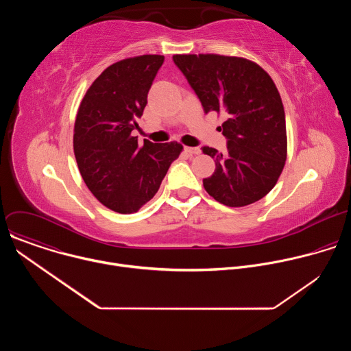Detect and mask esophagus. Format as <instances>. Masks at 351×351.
Instances as JSON below:
<instances>
[{
	"mask_svg": "<svg viewBox=\"0 0 351 351\" xmlns=\"http://www.w3.org/2000/svg\"><path fill=\"white\" fill-rule=\"evenodd\" d=\"M184 152L189 153L190 156H198L199 153H202V149H199L198 147H184Z\"/></svg>",
	"mask_w": 351,
	"mask_h": 351,
	"instance_id": "esophagus-1",
	"label": "esophagus"
}]
</instances>
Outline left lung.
<instances>
[{
  "instance_id": "8db88e82",
  "label": "left lung",
  "mask_w": 351,
  "mask_h": 351,
  "mask_svg": "<svg viewBox=\"0 0 351 351\" xmlns=\"http://www.w3.org/2000/svg\"><path fill=\"white\" fill-rule=\"evenodd\" d=\"M175 65L202 101L204 112H223L228 152L203 147L215 172L203 179L218 203L244 207L265 197L286 161L285 110L271 76L256 62L218 54L173 56Z\"/></svg>"
}]
</instances>
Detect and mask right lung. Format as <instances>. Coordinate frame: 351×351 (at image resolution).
I'll list each match as a JSON object with an SVG mask.
<instances>
[{"mask_svg":"<svg viewBox=\"0 0 351 351\" xmlns=\"http://www.w3.org/2000/svg\"><path fill=\"white\" fill-rule=\"evenodd\" d=\"M164 56H140L108 66L84 94L75 121L73 152L80 175L99 203L119 214L137 213L158 191L183 149L178 141L140 147L132 130Z\"/></svg>","mask_w":351,"mask_h":351,"instance_id":"add662e5","label":"right lung"}]
</instances>
